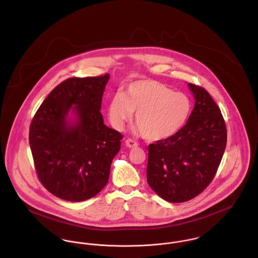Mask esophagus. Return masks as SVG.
I'll return each instance as SVG.
<instances>
[{
  "label": "esophagus",
  "instance_id": "1",
  "mask_svg": "<svg viewBox=\"0 0 258 258\" xmlns=\"http://www.w3.org/2000/svg\"><path fill=\"white\" fill-rule=\"evenodd\" d=\"M125 144H126L127 147L129 148H135L138 146V143H137L136 141L132 140V139H127V140L125 141Z\"/></svg>",
  "mask_w": 258,
  "mask_h": 258
}]
</instances>
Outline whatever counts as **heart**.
Listing matches in <instances>:
<instances>
[{"label":"heart","instance_id":"heart-1","mask_svg":"<svg viewBox=\"0 0 258 258\" xmlns=\"http://www.w3.org/2000/svg\"><path fill=\"white\" fill-rule=\"evenodd\" d=\"M191 103L182 92L151 79L129 83L108 104V117L116 130H122L135 114L136 131L149 141L168 139L177 134L190 115Z\"/></svg>","mask_w":258,"mask_h":258}]
</instances>
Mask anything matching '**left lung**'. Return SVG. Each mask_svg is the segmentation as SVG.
I'll list each match as a JSON object with an SVG mask.
<instances>
[{
  "label": "left lung",
  "mask_w": 258,
  "mask_h": 258,
  "mask_svg": "<svg viewBox=\"0 0 258 258\" xmlns=\"http://www.w3.org/2000/svg\"><path fill=\"white\" fill-rule=\"evenodd\" d=\"M196 102L186 124L174 136L148 146L147 182L170 203L200 195L214 180L226 146L221 109L203 87L188 83Z\"/></svg>",
  "instance_id": "left-lung-1"
}]
</instances>
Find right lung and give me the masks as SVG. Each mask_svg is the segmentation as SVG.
Here are the masks:
<instances>
[{"label":"right lung","instance_id":"obj_1","mask_svg":"<svg viewBox=\"0 0 258 258\" xmlns=\"http://www.w3.org/2000/svg\"><path fill=\"white\" fill-rule=\"evenodd\" d=\"M109 74L72 77L41 103L30 126L29 141L37 178L55 197L82 202L108 182L112 160L123 136L103 122L101 101ZM73 110L77 121L71 123Z\"/></svg>","mask_w":258,"mask_h":258}]
</instances>
